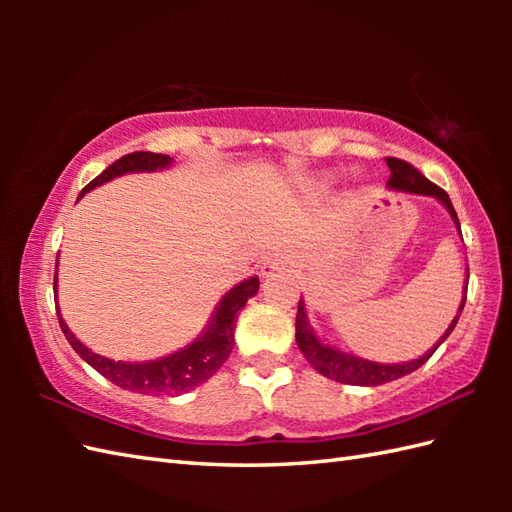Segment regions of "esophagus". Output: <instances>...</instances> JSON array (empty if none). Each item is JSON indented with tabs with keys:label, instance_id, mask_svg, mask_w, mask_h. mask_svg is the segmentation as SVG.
Returning <instances> with one entry per match:
<instances>
[{
	"label": "esophagus",
	"instance_id": "1",
	"mask_svg": "<svg viewBox=\"0 0 512 512\" xmlns=\"http://www.w3.org/2000/svg\"><path fill=\"white\" fill-rule=\"evenodd\" d=\"M292 266V262H290V257H286V255H273L270 259H266V264H264V268H262V273L266 275V277H270L273 273H284V270H288Z\"/></svg>",
	"mask_w": 512,
	"mask_h": 512
}]
</instances>
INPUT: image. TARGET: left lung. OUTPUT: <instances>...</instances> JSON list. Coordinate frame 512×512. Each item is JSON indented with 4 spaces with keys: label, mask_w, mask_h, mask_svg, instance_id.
<instances>
[{
    "label": "left lung",
    "mask_w": 512,
    "mask_h": 512,
    "mask_svg": "<svg viewBox=\"0 0 512 512\" xmlns=\"http://www.w3.org/2000/svg\"><path fill=\"white\" fill-rule=\"evenodd\" d=\"M387 160V167L391 171L387 187L389 189H396V191H407V193H418V195H431V198L440 200L444 206H447L449 215L453 217L455 226H458L460 231V220H458V213H455L453 204L449 200V195L444 189H440L438 184H433L431 180H427L422 176V173L411 167L409 162L400 160V158H385ZM462 235V233H460ZM466 288H469V279H466V286H464V299L460 303V312L455 314V319L451 321V325L440 336V341L431 347L427 354H422L416 361H409V363H374V361H365V358H358L352 354H345L341 350H336L332 345H325L317 339V334L312 332L310 323H308V314H306V303L299 301V310H297V345L299 350L303 352V356L308 358V363L317 369L319 374L328 376L336 383H343V385H361V387H376V385H385L389 380H396L407 376L411 372H416L418 367H422L424 363L429 361L433 356V352L438 350V347L444 343V339L453 332L455 323H458L462 308L466 303Z\"/></svg>",
    "instance_id": "obj_1"
}]
</instances>
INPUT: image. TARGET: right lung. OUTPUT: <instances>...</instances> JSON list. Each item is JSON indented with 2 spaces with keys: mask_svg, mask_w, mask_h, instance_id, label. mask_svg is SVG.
Masks as SVG:
<instances>
[{
  "mask_svg": "<svg viewBox=\"0 0 512 512\" xmlns=\"http://www.w3.org/2000/svg\"><path fill=\"white\" fill-rule=\"evenodd\" d=\"M171 158L165 154H154V151H134V154H127L112 162L101 176H96L90 184H85L79 198L85 193L99 187L103 182H110L123 173H136V171H158L171 165ZM59 264V257H57ZM54 290H57V277H54ZM259 290V279L250 277L242 284H237L233 290H228L226 295L217 303L213 317L206 325L204 332L189 343L182 350L173 352L165 358H158V361H145V363H123V361H112V358H105L88 350L76 336L70 332L68 325L61 319L59 308L57 317L59 325L65 334V339L74 347V352L79 354L85 363L92 365L96 372L112 380L114 385L123 387L127 391H134V394H147V396H178L187 394V391L195 389L198 385L206 383L217 369L224 365L228 354L233 352L235 345V319L237 312L246 306L250 297H255ZM57 297V295H54ZM57 301V299H54Z\"/></svg>",
  "mask_w": 512,
  "mask_h": 512,
  "instance_id": "obj_1",
  "label": "right lung"
}]
</instances>
